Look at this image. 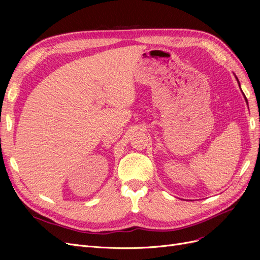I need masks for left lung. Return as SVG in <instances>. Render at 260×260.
Instances as JSON below:
<instances>
[{"mask_svg":"<svg viewBox=\"0 0 260 260\" xmlns=\"http://www.w3.org/2000/svg\"><path fill=\"white\" fill-rule=\"evenodd\" d=\"M237 80H238V78H237ZM238 82H239V80H238ZM239 85H240V82H239ZM244 96H245V94H244ZM247 101V100H246Z\"/></svg>","mask_w":260,"mask_h":260,"instance_id":"left-lung-1","label":"left lung"}]
</instances>
